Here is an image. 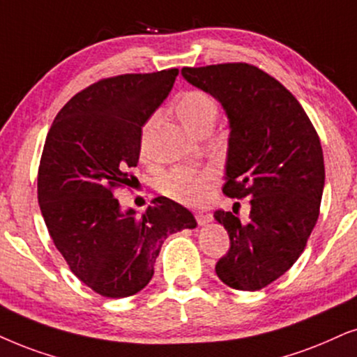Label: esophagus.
Segmentation results:
<instances>
[{
  "label": "esophagus",
  "instance_id": "1",
  "mask_svg": "<svg viewBox=\"0 0 357 357\" xmlns=\"http://www.w3.org/2000/svg\"><path fill=\"white\" fill-rule=\"evenodd\" d=\"M196 220L199 225H207L212 222V214H209V212H197Z\"/></svg>",
  "mask_w": 357,
  "mask_h": 357
}]
</instances>
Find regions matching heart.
<instances>
[{
  "instance_id": "b5f03b06",
  "label": "heart",
  "mask_w": 357,
  "mask_h": 357,
  "mask_svg": "<svg viewBox=\"0 0 357 357\" xmlns=\"http://www.w3.org/2000/svg\"><path fill=\"white\" fill-rule=\"evenodd\" d=\"M176 114L189 132L196 133L206 123H212L218 114V105L214 98L199 90H189L176 102ZM156 123V115H153L143 126L142 133V156H146L148 135ZM211 176L206 171L197 169H174L166 174L160 184L161 192L183 204L196 206L204 201Z\"/></svg>"
}]
</instances>
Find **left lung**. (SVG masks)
<instances>
[{
    "label": "left lung",
    "mask_w": 357,
    "mask_h": 357,
    "mask_svg": "<svg viewBox=\"0 0 357 357\" xmlns=\"http://www.w3.org/2000/svg\"><path fill=\"white\" fill-rule=\"evenodd\" d=\"M181 74L227 115L224 194L250 197L247 222L231 211L214 212L231 238L215 273L236 290H260L298 260L317 224L324 188L321 143L300 102L254 66L184 67Z\"/></svg>",
    "instance_id": "1"
}]
</instances>
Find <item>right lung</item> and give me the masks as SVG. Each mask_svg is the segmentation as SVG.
<instances>
[{
	"instance_id": "obj_1",
	"label": "right lung",
	"mask_w": 357,
	"mask_h": 357,
	"mask_svg": "<svg viewBox=\"0 0 357 357\" xmlns=\"http://www.w3.org/2000/svg\"><path fill=\"white\" fill-rule=\"evenodd\" d=\"M178 69L103 79L62 107L44 143L38 201L54 245L80 282L108 298L143 290L165 238L196 219L160 196L137 215L114 189L132 181L142 128L169 96Z\"/></svg>"
}]
</instances>
